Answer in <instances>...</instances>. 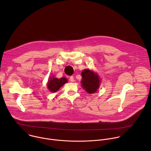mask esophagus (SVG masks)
I'll use <instances>...</instances> for the list:
<instances>
[{"label": "esophagus", "mask_w": 151, "mask_h": 151, "mask_svg": "<svg viewBox=\"0 0 151 151\" xmlns=\"http://www.w3.org/2000/svg\"><path fill=\"white\" fill-rule=\"evenodd\" d=\"M69 80H70V82H74V81H75V79H74V78H73V76H70V78H69Z\"/></svg>", "instance_id": "esophagus-1"}]
</instances>
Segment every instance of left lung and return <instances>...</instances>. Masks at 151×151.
Wrapping results in <instances>:
<instances>
[{
	"label": "left lung",
	"instance_id": "1",
	"mask_svg": "<svg viewBox=\"0 0 151 151\" xmlns=\"http://www.w3.org/2000/svg\"><path fill=\"white\" fill-rule=\"evenodd\" d=\"M81 86L88 94H94L99 90L101 83L97 73L89 69H84L81 72Z\"/></svg>",
	"mask_w": 151,
	"mask_h": 151
}]
</instances>
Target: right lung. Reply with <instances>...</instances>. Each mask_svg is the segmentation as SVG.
I'll return each mask as SVG.
<instances>
[{"instance_id": "obj_1", "label": "right lung", "mask_w": 151, "mask_h": 151, "mask_svg": "<svg viewBox=\"0 0 151 151\" xmlns=\"http://www.w3.org/2000/svg\"><path fill=\"white\" fill-rule=\"evenodd\" d=\"M68 82V79L62 77L60 79L55 77L54 75H52L50 78L47 82V88L50 92L55 93L57 92L61 87L66 83Z\"/></svg>"}]
</instances>
